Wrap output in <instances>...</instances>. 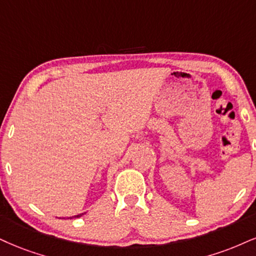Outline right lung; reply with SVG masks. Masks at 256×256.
<instances>
[{
	"label": "right lung",
	"instance_id": "1",
	"mask_svg": "<svg viewBox=\"0 0 256 256\" xmlns=\"http://www.w3.org/2000/svg\"><path fill=\"white\" fill-rule=\"evenodd\" d=\"M83 214H80V215H77V216H74V218H77V217H80Z\"/></svg>",
	"mask_w": 256,
	"mask_h": 256
}]
</instances>
